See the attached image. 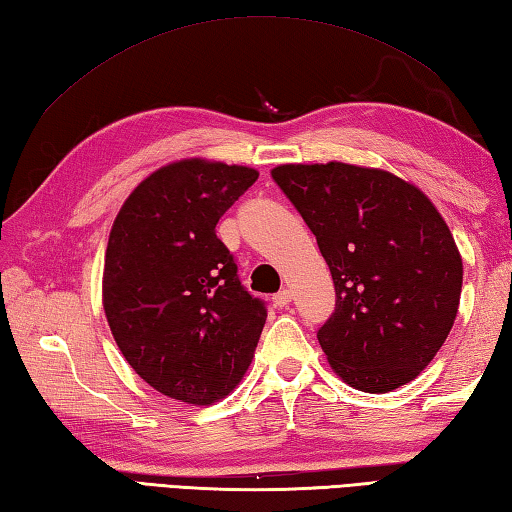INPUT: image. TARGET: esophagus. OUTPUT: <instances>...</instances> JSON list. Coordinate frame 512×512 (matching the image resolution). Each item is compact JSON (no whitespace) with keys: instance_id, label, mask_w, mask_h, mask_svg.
<instances>
[{"instance_id":"1","label":"esophagus","mask_w":512,"mask_h":512,"mask_svg":"<svg viewBox=\"0 0 512 512\" xmlns=\"http://www.w3.org/2000/svg\"><path fill=\"white\" fill-rule=\"evenodd\" d=\"M290 299H293V295H290V290H288V288H282V290H279V293H275V295H273V302H275V306H279V308L288 306V304H290Z\"/></svg>"}]
</instances>
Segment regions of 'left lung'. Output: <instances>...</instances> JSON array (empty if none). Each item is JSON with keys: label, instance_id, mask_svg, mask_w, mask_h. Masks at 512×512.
I'll list each match as a JSON object with an SVG mask.
<instances>
[{"label": "left lung", "instance_id": "8db88e82", "mask_svg": "<svg viewBox=\"0 0 512 512\" xmlns=\"http://www.w3.org/2000/svg\"><path fill=\"white\" fill-rule=\"evenodd\" d=\"M275 184L315 235L335 284L317 339L335 373L388 393L433 362L453 328L462 257L422 190L377 168L286 164Z\"/></svg>", "mask_w": 512, "mask_h": 512}]
</instances>
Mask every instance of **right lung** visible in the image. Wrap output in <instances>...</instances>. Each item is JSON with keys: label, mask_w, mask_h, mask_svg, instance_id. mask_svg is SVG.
<instances>
[{"label": "right lung", "mask_w": 512, "mask_h": 512, "mask_svg": "<svg viewBox=\"0 0 512 512\" xmlns=\"http://www.w3.org/2000/svg\"><path fill=\"white\" fill-rule=\"evenodd\" d=\"M259 173L204 159L159 168L110 230L104 310L113 337L146 384L195 406L226 397L266 324V302L239 282L217 222Z\"/></svg>", "instance_id": "obj_1"}]
</instances>
